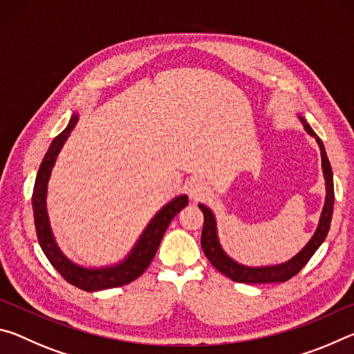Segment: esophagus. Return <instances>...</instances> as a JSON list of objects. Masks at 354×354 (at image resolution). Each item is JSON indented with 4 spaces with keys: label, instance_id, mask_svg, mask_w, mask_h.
I'll list each match as a JSON object with an SVG mask.
<instances>
[{
    "label": "esophagus",
    "instance_id": "34e87169",
    "mask_svg": "<svg viewBox=\"0 0 354 354\" xmlns=\"http://www.w3.org/2000/svg\"><path fill=\"white\" fill-rule=\"evenodd\" d=\"M187 192L192 200H200L207 194V185L198 178H192L187 181Z\"/></svg>",
    "mask_w": 354,
    "mask_h": 354
}]
</instances>
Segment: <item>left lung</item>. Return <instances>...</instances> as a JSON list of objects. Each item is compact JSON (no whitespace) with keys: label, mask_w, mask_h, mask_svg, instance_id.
Here are the masks:
<instances>
[{"label":"left lung","mask_w":354,"mask_h":354,"mask_svg":"<svg viewBox=\"0 0 354 354\" xmlns=\"http://www.w3.org/2000/svg\"><path fill=\"white\" fill-rule=\"evenodd\" d=\"M299 122H301L303 128L306 133L314 137L317 145L320 148L322 156V170L323 178H325V205H323L319 225L314 236L309 239V242L298 251V253L290 257L289 261L273 263V266H259V267H251L243 266V263L237 262L226 253L221 247L218 231H217V218H215L211 207H207L203 203H198V207L201 209L203 215H205V226H203L201 232V248L205 251L209 262L217 268L220 273H223L225 277L231 278L236 283H247V284H266V283H284V281L290 279L292 277L301 270L306 266L308 261L314 256V253L319 250L320 245L325 242L328 236L329 226H331L333 218V207H334V183H333V170L331 164H329L328 156L325 151V145L320 140V137L314 133V129L310 128V124L306 122L301 113H298Z\"/></svg>","instance_id":"8db88e82"}]
</instances>
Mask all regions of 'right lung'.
Masks as SVG:
<instances>
[{
	"instance_id": "obj_1",
	"label": "right lung",
	"mask_w": 354,
	"mask_h": 354,
	"mask_svg": "<svg viewBox=\"0 0 354 354\" xmlns=\"http://www.w3.org/2000/svg\"><path fill=\"white\" fill-rule=\"evenodd\" d=\"M77 117L80 115H77L76 111L71 113L67 128L57 137H55L50 143V147H48V151L40 164L37 178H35L32 192V211L40 248L44 250V253L48 257V261L51 262V266L62 274L65 281L76 286L77 289H82L86 292H97L129 284L131 281L139 278L147 270L153 261L156 251L159 248V243L162 241L171 218L183 207L187 206L189 198L185 194H181L160 207L154 214V217L148 221L145 230L142 231V234L136 241L134 247L118 262L111 263V266L86 267L71 261L67 254H64V251L56 242L55 234H53L50 215H48L46 207V195L48 183H50L51 171L56 165L57 156L61 153L65 142H67L70 133L76 127Z\"/></svg>"
}]
</instances>
